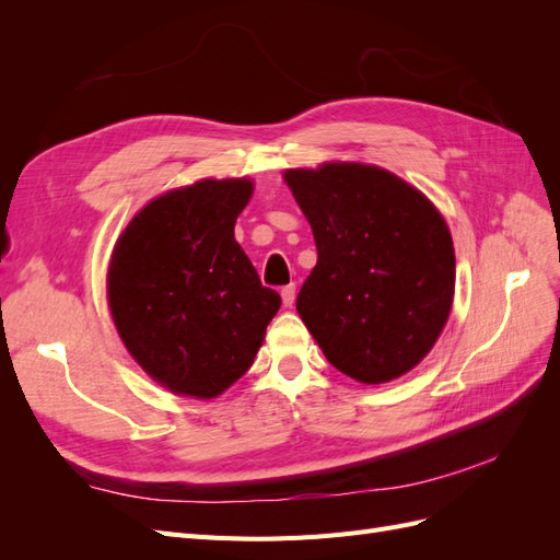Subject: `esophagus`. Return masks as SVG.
Wrapping results in <instances>:
<instances>
[{"instance_id": "1", "label": "esophagus", "mask_w": 560, "mask_h": 560, "mask_svg": "<svg viewBox=\"0 0 560 560\" xmlns=\"http://www.w3.org/2000/svg\"><path fill=\"white\" fill-rule=\"evenodd\" d=\"M280 296H282V303H284V306H287V308H292V303H294V299H296V284H287V287H282Z\"/></svg>"}]
</instances>
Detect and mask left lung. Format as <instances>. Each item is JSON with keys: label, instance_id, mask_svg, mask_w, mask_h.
Masks as SVG:
<instances>
[{"label": "left lung", "instance_id": "left-lung-1", "mask_svg": "<svg viewBox=\"0 0 560 560\" xmlns=\"http://www.w3.org/2000/svg\"><path fill=\"white\" fill-rule=\"evenodd\" d=\"M317 247L296 311L325 358L378 385L411 371L442 334L455 290L444 217L411 184L376 165L287 171Z\"/></svg>", "mask_w": 560, "mask_h": 560}]
</instances>
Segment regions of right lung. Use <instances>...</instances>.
I'll use <instances>...</instances> for the list:
<instances>
[{
	"mask_svg": "<svg viewBox=\"0 0 560 560\" xmlns=\"http://www.w3.org/2000/svg\"><path fill=\"white\" fill-rule=\"evenodd\" d=\"M252 189L243 177L167 191L116 241L107 273L116 331L175 395H222L252 366L280 308L233 235Z\"/></svg>",
	"mask_w": 560,
	"mask_h": 560,
	"instance_id": "right-lung-1",
	"label": "right lung"
}]
</instances>
